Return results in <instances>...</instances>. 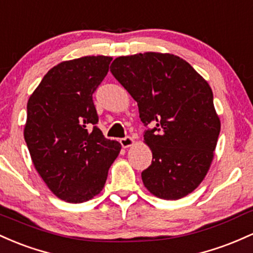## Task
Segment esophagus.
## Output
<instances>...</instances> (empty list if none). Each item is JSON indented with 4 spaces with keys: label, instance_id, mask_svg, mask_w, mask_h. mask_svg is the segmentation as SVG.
<instances>
[{
    "label": "esophagus",
    "instance_id": "34e87169",
    "mask_svg": "<svg viewBox=\"0 0 253 253\" xmlns=\"http://www.w3.org/2000/svg\"><path fill=\"white\" fill-rule=\"evenodd\" d=\"M121 144H122V147H123V148H129V147L134 146L135 140L132 137H130V136H127V137L122 138Z\"/></svg>",
    "mask_w": 253,
    "mask_h": 253
}]
</instances>
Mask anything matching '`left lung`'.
Here are the masks:
<instances>
[{
	"label": "left lung",
	"mask_w": 253,
	"mask_h": 253,
	"mask_svg": "<svg viewBox=\"0 0 253 253\" xmlns=\"http://www.w3.org/2000/svg\"><path fill=\"white\" fill-rule=\"evenodd\" d=\"M111 67L137 101L142 123L154 126L143 135L153 154L144 186L161 200L191 194L211 169L221 129L208 82L172 53L121 56Z\"/></svg>",
	"instance_id": "obj_1"
}]
</instances>
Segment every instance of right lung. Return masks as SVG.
I'll list each match as a JSON object with an SVG mask.
<instances>
[{"label": "right lung", "mask_w": 253, "mask_h": 253, "mask_svg": "<svg viewBox=\"0 0 253 253\" xmlns=\"http://www.w3.org/2000/svg\"><path fill=\"white\" fill-rule=\"evenodd\" d=\"M112 57L84 56L51 68L27 103L24 129L35 169L53 195L82 203L100 194L121 143L98 126L93 93Z\"/></svg>", "instance_id": "obj_1"}]
</instances>
